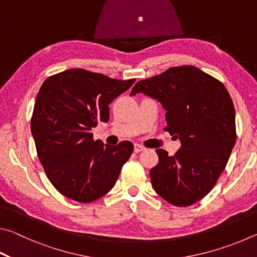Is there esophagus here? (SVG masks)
I'll return each mask as SVG.
<instances>
[{
	"instance_id": "1",
	"label": "esophagus",
	"mask_w": 257,
	"mask_h": 257,
	"mask_svg": "<svg viewBox=\"0 0 257 257\" xmlns=\"http://www.w3.org/2000/svg\"><path fill=\"white\" fill-rule=\"evenodd\" d=\"M134 150H135V152H136V153H139V152L144 151V150H145V147H144V146H142V145H139V144H135V146H134Z\"/></svg>"
}]
</instances>
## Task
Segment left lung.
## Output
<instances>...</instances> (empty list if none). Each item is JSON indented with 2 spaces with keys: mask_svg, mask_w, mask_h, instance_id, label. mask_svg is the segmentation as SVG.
Returning a JSON list of instances; mask_svg holds the SVG:
<instances>
[{
  "mask_svg": "<svg viewBox=\"0 0 257 257\" xmlns=\"http://www.w3.org/2000/svg\"><path fill=\"white\" fill-rule=\"evenodd\" d=\"M138 93L162 104L164 130L181 143L173 156L156 150L152 186L172 205L195 204L214 187L236 143L234 106L227 88L198 68L182 66L138 81L130 95Z\"/></svg>",
  "mask_w": 257,
  "mask_h": 257,
  "instance_id": "obj_1",
  "label": "left lung"
}]
</instances>
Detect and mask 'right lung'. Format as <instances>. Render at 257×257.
Here are the masks:
<instances>
[{
    "mask_svg": "<svg viewBox=\"0 0 257 257\" xmlns=\"http://www.w3.org/2000/svg\"><path fill=\"white\" fill-rule=\"evenodd\" d=\"M135 79H112L84 69L56 73L43 82L35 102L32 135L49 180L64 196L90 203L108 193L134 151L94 141L92 129L110 119V104Z\"/></svg>",
    "mask_w": 257,
    "mask_h": 257,
    "instance_id": "1",
    "label": "right lung"
}]
</instances>
